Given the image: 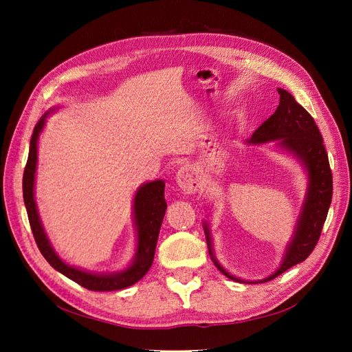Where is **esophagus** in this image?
I'll return each mask as SVG.
<instances>
[{
    "instance_id": "esophagus-1",
    "label": "esophagus",
    "mask_w": 352,
    "mask_h": 352,
    "mask_svg": "<svg viewBox=\"0 0 352 352\" xmlns=\"http://www.w3.org/2000/svg\"><path fill=\"white\" fill-rule=\"evenodd\" d=\"M176 184L180 186V189H182L185 194H195L201 186L197 170L189 164H185L177 170Z\"/></svg>"
}]
</instances>
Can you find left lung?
Wrapping results in <instances>:
<instances>
[{
  "instance_id": "1",
  "label": "left lung",
  "mask_w": 352,
  "mask_h": 352,
  "mask_svg": "<svg viewBox=\"0 0 352 352\" xmlns=\"http://www.w3.org/2000/svg\"><path fill=\"white\" fill-rule=\"evenodd\" d=\"M278 92L280 95L279 107L252 133L248 144L279 141L278 145L294 154L305 166L308 172V189L301 216L296 221L294 238L287 245L280 267L270 274L269 278L255 283H264L278 278L279 274L291 269L292 265L304 261L313 252L318 238H320L333 194L332 172H330L327 153L323 145L322 133L318 131L314 119L301 104L295 101L289 92L280 88ZM204 232L208 252L216 267L223 274L228 276L229 279L243 282L235 278V276L229 274L216 260L211 250V238L207 223H204Z\"/></svg>"
}]
</instances>
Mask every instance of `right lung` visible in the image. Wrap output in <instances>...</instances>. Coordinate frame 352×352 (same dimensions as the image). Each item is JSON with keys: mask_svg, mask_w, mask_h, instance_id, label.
Here are the masks:
<instances>
[{"mask_svg": "<svg viewBox=\"0 0 352 352\" xmlns=\"http://www.w3.org/2000/svg\"><path fill=\"white\" fill-rule=\"evenodd\" d=\"M47 116L48 113L42 116V119L35 126L34 133H32L29 157L23 173V199L30 223V229L32 233H34L38 248L41 254L45 257V260L57 272L63 273L66 278L79 283L83 287H87L89 291L124 289V287L141 280L153 264L160 228H162V221L164 219V212L167 208V202L164 199V182L163 180H154V182H148L136 190V195L133 199V216L138 232V248L133 263L129 267L117 273L97 274L83 272L80 269L73 267V265L66 264L56 254L54 248L51 247V243L47 238V233L44 228H42L34 195L38 160V138L42 129H44Z\"/></svg>", "mask_w": 352, "mask_h": 352, "instance_id": "obj_1", "label": "right lung"}]
</instances>
